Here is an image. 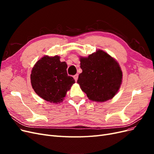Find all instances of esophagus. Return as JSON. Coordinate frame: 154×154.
<instances>
[{
	"instance_id": "obj_1",
	"label": "esophagus",
	"mask_w": 154,
	"mask_h": 154,
	"mask_svg": "<svg viewBox=\"0 0 154 154\" xmlns=\"http://www.w3.org/2000/svg\"><path fill=\"white\" fill-rule=\"evenodd\" d=\"M78 74H75V75L74 76V80H75V81L76 82L77 80H78Z\"/></svg>"
}]
</instances>
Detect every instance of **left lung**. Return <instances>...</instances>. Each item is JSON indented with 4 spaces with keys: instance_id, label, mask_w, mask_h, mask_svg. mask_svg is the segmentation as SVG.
Returning <instances> with one entry per match:
<instances>
[{
    "instance_id": "left-lung-1",
    "label": "left lung",
    "mask_w": 154,
    "mask_h": 154,
    "mask_svg": "<svg viewBox=\"0 0 154 154\" xmlns=\"http://www.w3.org/2000/svg\"><path fill=\"white\" fill-rule=\"evenodd\" d=\"M82 72L77 83L88 98L104 102L117 94L122 82V71L116 60L102 50L80 58Z\"/></svg>"
}]
</instances>
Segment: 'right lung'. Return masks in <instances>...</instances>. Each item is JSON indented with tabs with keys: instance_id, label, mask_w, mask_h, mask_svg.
Wrapping results in <instances>:
<instances>
[{
	"instance_id": "1",
	"label": "right lung",
	"mask_w": 154,
	"mask_h": 154,
	"mask_svg": "<svg viewBox=\"0 0 154 154\" xmlns=\"http://www.w3.org/2000/svg\"><path fill=\"white\" fill-rule=\"evenodd\" d=\"M66 62H60V57H45L32 67L31 83L35 92L42 98L53 103L62 102L67 92L75 80L68 76Z\"/></svg>"
}]
</instances>
